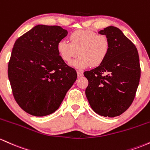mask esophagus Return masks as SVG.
<instances>
[{
	"label": "esophagus",
	"mask_w": 150,
	"mask_h": 150,
	"mask_svg": "<svg viewBox=\"0 0 150 150\" xmlns=\"http://www.w3.org/2000/svg\"><path fill=\"white\" fill-rule=\"evenodd\" d=\"M77 75H78V76H83V71H77Z\"/></svg>",
	"instance_id": "1"
}]
</instances>
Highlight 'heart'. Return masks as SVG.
<instances>
[{
    "instance_id": "1",
    "label": "heart",
    "mask_w": 150,
    "mask_h": 150,
    "mask_svg": "<svg viewBox=\"0 0 150 150\" xmlns=\"http://www.w3.org/2000/svg\"><path fill=\"white\" fill-rule=\"evenodd\" d=\"M70 41L62 40L57 44V51L64 61L69 62L77 54L80 56L71 63L72 67L84 69L98 67L105 60L110 47L105 35L91 30H79L70 35Z\"/></svg>"
}]
</instances>
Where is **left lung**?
Here are the masks:
<instances>
[{
    "instance_id": "8db88e82",
    "label": "left lung",
    "mask_w": 150,
    "mask_h": 150,
    "mask_svg": "<svg viewBox=\"0 0 150 150\" xmlns=\"http://www.w3.org/2000/svg\"><path fill=\"white\" fill-rule=\"evenodd\" d=\"M98 33L107 37L110 47L101 64L83 73L88 81L85 93L94 112L113 117L123 113L135 96L141 71L138 52L116 27Z\"/></svg>"
}]
</instances>
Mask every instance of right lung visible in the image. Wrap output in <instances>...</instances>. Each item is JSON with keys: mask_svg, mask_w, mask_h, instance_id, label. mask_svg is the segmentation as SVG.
<instances>
[{"mask_svg": "<svg viewBox=\"0 0 150 150\" xmlns=\"http://www.w3.org/2000/svg\"><path fill=\"white\" fill-rule=\"evenodd\" d=\"M60 26L38 25L16 40L8 63V74L13 96L20 107L35 116L55 112L76 80L57 51L67 36Z\"/></svg>", "mask_w": 150, "mask_h": 150, "instance_id": "obj_1", "label": "right lung"}]
</instances>
